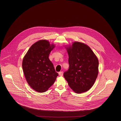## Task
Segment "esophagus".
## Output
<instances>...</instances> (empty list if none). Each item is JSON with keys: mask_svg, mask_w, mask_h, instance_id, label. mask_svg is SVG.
Segmentation results:
<instances>
[{"mask_svg": "<svg viewBox=\"0 0 121 121\" xmlns=\"http://www.w3.org/2000/svg\"><path fill=\"white\" fill-rule=\"evenodd\" d=\"M59 74L60 76H63V72H62V71L60 72L59 73Z\"/></svg>", "mask_w": 121, "mask_h": 121, "instance_id": "34e87169", "label": "esophagus"}]
</instances>
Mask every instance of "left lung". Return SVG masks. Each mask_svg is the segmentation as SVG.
<instances>
[{
    "instance_id": "8db88e82",
    "label": "left lung",
    "mask_w": 121,
    "mask_h": 121,
    "mask_svg": "<svg viewBox=\"0 0 121 121\" xmlns=\"http://www.w3.org/2000/svg\"><path fill=\"white\" fill-rule=\"evenodd\" d=\"M67 51L69 69L64 73V76L75 93L85 92L93 86L97 77L98 59L88 46L78 42H74Z\"/></svg>"
}]
</instances>
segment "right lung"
<instances>
[{
	"mask_svg": "<svg viewBox=\"0 0 121 121\" xmlns=\"http://www.w3.org/2000/svg\"><path fill=\"white\" fill-rule=\"evenodd\" d=\"M54 48L48 40H39L30 47L23 59L22 69L26 81L38 92H46L58 76L48 58Z\"/></svg>",
	"mask_w": 121,
	"mask_h": 121,
	"instance_id": "add662e5",
	"label": "right lung"
}]
</instances>
